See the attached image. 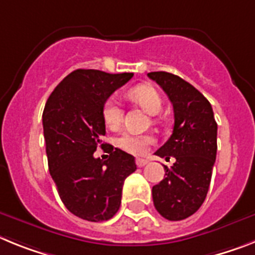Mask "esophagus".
<instances>
[{"instance_id":"1","label":"esophagus","mask_w":255,"mask_h":255,"mask_svg":"<svg viewBox=\"0 0 255 255\" xmlns=\"http://www.w3.org/2000/svg\"><path fill=\"white\" fill-rule=\"evenodd\" d=\"M147 163H149V161L146 160V159H136V164H137V167H143V165H146L147 164Z\"/></svg>"}]
</instances>
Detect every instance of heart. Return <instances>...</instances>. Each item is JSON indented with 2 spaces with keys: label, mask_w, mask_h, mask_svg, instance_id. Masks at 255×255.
<instances>
[{
  "label": "heart",
  "mask_w": 255,
  "mask_h": 255,
  "mask_svg": "<svg viewBox=\"0 0 255 255\" xmlns=\"http://www.w3.org/2000/svg\"><path fill=\"white\" fill-rule=\"evenodd\" d=\"M127 97L130 101L142 108L147 114H158L161 109L163 100L154 87L147 85H140L130 88L127 92ZM103 118L106 127L110 129H118L123 121V110L118 101L109 99L104 105ZM155 138L152 134H133L125 133L117 140V146L123 151L132 155H143L149 151L150 146L154 145Z\"/></svg>",
  "instance_id": "heart-1"
}]
</instances>
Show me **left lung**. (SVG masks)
<instances>
[{"instance_id": "8db88e82", "label": "left lung", "mask_w": 255, "mask_h": 255, "mask_svg": "<svg viewBox=\"0 0 255 255\" xmlns=\"http://www.w3.org/2000/svg\"><path fill=\"white\" fill-rule=\"evenodd\" d=\"M163 88L173 105L174 126L169 140L155 155L176 159L165 167V178L152 187V201L160 216L185 220L207 198L217 155V123L209 101L189 82L167 72L147 74Z\"/></svg>"}]
</instances>
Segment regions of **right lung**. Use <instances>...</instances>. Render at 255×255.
<instances>
[{
    "label": "right lung",
    "instance_id": "right-lung-1",
    "mask_svg": "<svg viewBox=\"0 0 255 255\" xmlns=\"http://www.w3.org/2000/svg\"><path fill=\"white\" fill-rule=\"evenodd\" d=\"M133 73L110 74L77 69L48 97L42 114L48 170L70 213L91 222L110 220L119 210L125 180L137 169L134 158L108 145L109 159L94 152L105 136L103 109Z\"/></svg>",
    "mask_w": 255,
    "mask_h": 255
}]
</instances>
